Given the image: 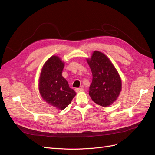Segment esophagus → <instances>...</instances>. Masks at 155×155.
Instances as JSON below:
<instances>
[{"label": "esophagus", "instance_id": "34e87169", "mask_svg": "<svg viewBox=\"0 0 155 155\" xmlns=\"http://www.w3.org/2000/svg\"><path fill=\"white\" fill-rule=\"evenodd\" d=\"M84 91V89L83 88H75V91L76 92H83Z\"/></svg>", "mask_w": 155, "mask_h": 155}]
</instances>
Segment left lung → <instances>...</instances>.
<instances>
[{
	"label": "left lung",
	"mask_w": 155,
	"mask_h": 155,
	"mask_svg": "<svg viewBox=\"0 0 155 155\" xmlns=\"http://www.w3.org/2000/svg\"><path fill=\"white\" fill-rule=\"evenodd\" d=\"M87 61L92 74L89 96L96 104L107 107L117 100L121 91V80L114 64L99 51H94Z\"/></svg>",
	"instance_id": "obj_1"
}]
</instances>
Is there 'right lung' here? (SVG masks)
Wrapping results in <instances>:
<instances>
[{
  "label": "right lung",
  "instance_id": "add662e5",
  "mask_svg": "<svg viewBox=\"0 0 155 155\" xmlns=\"http://www.w3.org/2000/svg\"><path fill=\"white\" fill-rule=\"evenodd\" d=\"M64 63L59 57L53 55L44 64L39 79V91L43 99L55 109L63 110L76 93L70 88L62 76Z\"/></svg>",
  "mask_w": 155,
  "mask_h": 155
}]
</instances>
